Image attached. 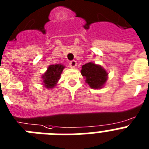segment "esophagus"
Here are the masks:
<instances>
[{"label": "esophagus", "mask_w": 149, "mask_h": 149, "mask_svg": "<svg viewBox=\"0 0 149 149\" xmlns=\"http://www.w3.org/2000/svg\"><path fill=\"white\" fill-rule=\"evenodd\" d=\"M77 61H70V63H69V65H70V67H71V68H74V67H77Z\"/></svg>", "instance_id": "esophagus-1"}]
</instances>
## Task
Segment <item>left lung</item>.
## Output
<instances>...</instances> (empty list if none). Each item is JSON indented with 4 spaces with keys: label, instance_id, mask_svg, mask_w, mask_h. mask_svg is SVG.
Returning a JSON list of instances; mask_svg holds the SVG:
<instances>
[{
    "label": "left lung",
    "instance_id": "8db88e82",
    "mask_svg": "<svg viewBox=\"0 0 149 149\" xmlns=\"http://www.w3.org/2000/svg\"><path fill=\"white\" fill-rule=\"evenodd\" d=\"M81 73L86 78V83L92 88H102L107 79V73L104 69L91 62L82 66Z\"/></svg>",
    "mask_w": 149,
    "mask_h": 149
}]
</instances>
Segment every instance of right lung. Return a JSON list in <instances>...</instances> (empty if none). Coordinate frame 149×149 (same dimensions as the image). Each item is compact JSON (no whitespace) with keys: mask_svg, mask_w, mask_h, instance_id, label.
I'll list each match as a JSON object with an SVG mask.
<instances>
[{"mask_svg":"<svg viewBox=\"0 0 149 149\" xmlns=\"http://www.w3.org/2000/svg\"><path fill=\"white\" fill-rule=\"evenodd\" d=\"M63 68H64V67L61 64L49 66L45 73L42 76L44 86H45L46 88H53L60 79Z\"/></svg>","mask_w":149,"mask_h":149,"instance_id":"obj_1","label":"right lung"}]
</instances>
